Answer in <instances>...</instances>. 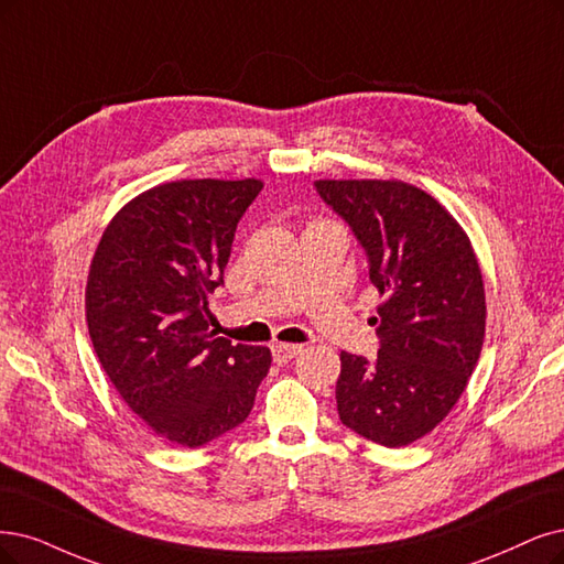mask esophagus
<instances>
[{
	"instance_id": "1",
	"label": "esophagus",
	"mask_w": 564,
	"mask_h": 564,
	"mask_svg": "<svg viewBox=\"0 0 564 564\" xmlns=\"http://www.w3.org/2000/svg\"><path fill=\"white\" fill-rule=\"evenodd\" d=\"M300 352H302L300 344H274L271 346V356H274L276 365L290 362L295 356H300Z\"/></svg>"
}]
</instances>
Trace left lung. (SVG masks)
Returning <instances> with one entry per match:
<instances>
[{"label":"left lung","instance_id":"obj_1","mask_svg":"<svg viewBox=\"0 0 564 564\" xmlns=\"http://www.w3.org/2000/svg\"><path fill=\"white\" fill-rule=\"evenodd\" d=\"M321 197L352 227L379 290L377 360L341 350L346 427L400 448L440 425L465 392L486 339V288L448 208L404 181L323 178Z\"/></svg>","mask_w":564,"mask_h":564}]
</instances>
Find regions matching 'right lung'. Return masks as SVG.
<instances>
[{"instance_id":"add662e5","label":"right lung","mask_w":564,"mask_h":564,"mask_svg":"<svg viewBox=\"0 0 564 564\" xmlns=\"http://www.w3.org/2000/svg\"><path fill=\"white\" fill-rule=\"evenodd\" d=\"M260 178H183L124 204L97 243L86 321L113 388L162 440L197 448L246 421L271 367L267 346L208 329L237 223Z\"/></svg>"}]
</instances>
